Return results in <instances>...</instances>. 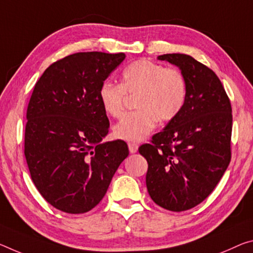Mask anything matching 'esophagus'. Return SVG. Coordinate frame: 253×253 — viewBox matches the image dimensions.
<instances>
[{
  "instance_id": "34e87169",
  "label": "esophagus",
  "mask_w": 253,
  "mask_h": 253,
  "mask_svg": "<svg viewBox=\"0 0 253 253\" xmlns=\"http://www.w3.org/2000/svg\"><path fill=\"white\" fill-rule=\"evenodd\" d=\"M128 148H129L130 153H136L138 150V145L135 143H128Z\"/></svg>"
}]
</instances>
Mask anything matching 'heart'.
<instances>
[{
  "label": "heart",
  "instance_id": "1",
  "mask_svg": "<svg viewBox=\"0 0 253 253\" xmlns=\"http://www.w3.org/2000/svg\"><path fill=\"white\" fill-rule=\"evenodd\" d=\"M128 94H137V110L124 115L114 126L119 139L139 142L154 129L158 120L170 122L182 110L187 98V82L177 69L138 59L122 73L120 84L106 82L99 90V100L106 114L118 117Z\"/></svg>",
  "mask_w": 253,
  "mask_h": 253
}]
</instances>
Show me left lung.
I'll list each match as a JSON object with an SVG mask.
<instances>
[{
	"label": "left lung",
	"instance_id": "8db88e82",
	"mask_svg": "<svg viewBox=\"0 0 253 253\" xmlns=\"http://www.w3.org/2000/svg\"><path fill=\"white\" fill-rule=\"evenodd\" d=\"M181 70L187 82L182 110L143 144L146 187L156 205L183 211L204 202L231 161L232 107L222 82L210 67L186 54L159 56Z\"/></svg>",
	"mask_w": 253,
	"mask_h": 253
}]
</instances>
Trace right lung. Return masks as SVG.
<instances>
[{
	"mask_svg": "<svg viewBox=\"0 0 253 253\" xmlns=\"http://www.w3.org/2000/svg\"><path fill=\"white\" fill-rule=\"evenodd\" d=\"M125 57L69 55L51 64L35 85L27 109V164L40 195L64 213L97 206L129 153L120 139L101 143L109 120L99 100L100 87Z\"/></svg>",
	"mask_w": 253,
	"mask_h": 253,
	"instance_id": "1",
	"label": "right lung"
}]
</instances>
